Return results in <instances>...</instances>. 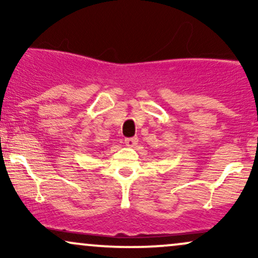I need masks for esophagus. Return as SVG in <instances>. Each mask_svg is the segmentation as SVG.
<instances>
[{
    "mask_svg": "<svg viewBox=\"0 0 258 258\" xmlns=\"http://www.w3.org/2000/svg\"><path fill=\"white\" fill-rule=\"evenodd\" d=\"M138 138L137 137H132V138H126L125 139V144L127 147H135L137 144Z\"/></svg>",
    "mask_w": 258,
    "mask_h": 258,
    "instance_id": "esophagus-1",
    "label": "esophagus"
}]
</instances>
